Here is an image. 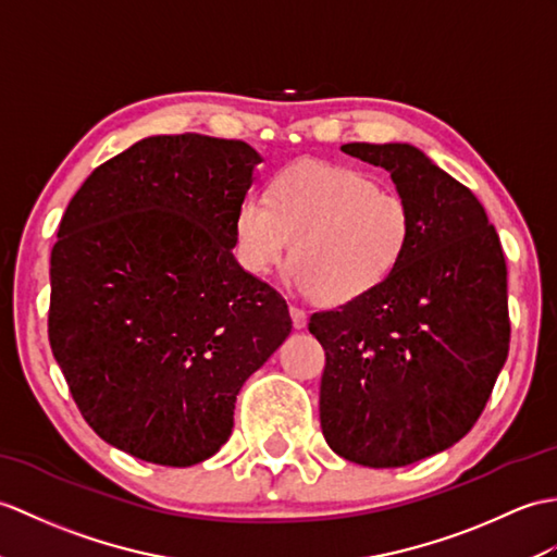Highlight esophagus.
<instances>
[{"label": "esophagus", "mask_w": 557, "mask_h": 557, "mask_svg": "<svg viewBox=\"0 0 557 557\" xmlns=\"http://www.w3.org/2000/svg\"><path fill=\"white\" fill-rule=\"evenodd\" d=\"M289 313H292L294 327H296V330H304V327H306V310L299 308V306H292Z\"/></svg>", "instance_id": "obj_1"}]
</instances>
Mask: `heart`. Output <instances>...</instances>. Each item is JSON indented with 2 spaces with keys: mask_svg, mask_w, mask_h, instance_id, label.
<instances>
[{
  "mask_svg": "<svg viewBox=\"0 0 557 557\" xmlns=\"http://www.w3.org/2000/svg\"><path fill=\"white\" fill-rule=\"evenodd\" d=\"M412 239V211L396 189L354 168L301 161L235 215L242 265L265 275L292 251L296 289L330 304L354 301L389 277Z\"/></svg>",
  "mask_w": 557,
  "mask_h": 557,
  "instance_id": "b5f03b06",
  "label": "heart"
}]
</instances>
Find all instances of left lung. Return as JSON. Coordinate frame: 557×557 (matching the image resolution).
<instances>
[{
  "label": "left lung",
  "mask_w": 557,
  "mask_h": 557,
  "mask_svg": "<svg viewBox=\"0 0 557 557\" xmlns=\"http://www.w3.org/2000/svg\"><path fill=\"white\" fill-rule=\"evenodd\" d=\"M392 173L412 239L380 287L308 330L325 348L320 426L334 454L404 468L472 430L508 358V268L484 206L412 147H342Z\"/></svg>",
  "instance_id": "left-lung-1"
}]
</instances>
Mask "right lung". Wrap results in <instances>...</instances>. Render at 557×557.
I'll return each instance as SVG.
<instances>
[{"label": "right lung", "mask_w": 557, "mask_h": 557, "mask_svg": "<svg viewBox=\"0 0 557 557\" xmlns=\"http://www.w3.org/2000/svg\"><path fill=\"white\" fill-rule=\"evenodd\" d=\"M261 161L239 139L147 137L95 168L61 218L51 354L87 424L139 460L215 456L242 384L289 337L287 301L232 253Z\"/></svg>", "instance_id": "add662e5"}]
</instances>
